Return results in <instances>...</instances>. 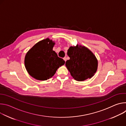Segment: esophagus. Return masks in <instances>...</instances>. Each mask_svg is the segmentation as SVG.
Returning <instances> with one entry per match:
<instances>
[{
  "instance_id": "1",
  "label": "esophagus",
  "mask_w": 126,
  "mask_h": 126,
  "mask_svg": "<svg viewBox=\"0 0 126 126\" xmlns=\"http://www.w3.org/2000/svg\"><path fill=\"white\" fill-rule=\"evenodd\" d=\"M63 59H64V60L66 62V60H67V58H66V57H64V58H63Z\"/></svg>"
}]
</instances>
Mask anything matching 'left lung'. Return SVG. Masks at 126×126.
I'll return each instance as SVG.
<instances>
[{
    "instance_id": "obj_1",
    "label": "left lung",
    "mask_w": 126,
    "mask_h": 126,
    "mask_svg": "<svg viewBox=\"0 0 126 126\" xmlns=\"http://www.w3.org/2000/svg\"><path fill=\"white\" fill-rule=\"evenodd\" d=\"M70 59L65 65L71 76L78 81L91 78L96 72L98 61L94 54L85 46H71L67 51Z\"/></svg>"
}]
</instances>
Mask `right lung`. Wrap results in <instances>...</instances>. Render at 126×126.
<instances>
[{
	"instance_id": "obj_1",
	"label": "right lung",
	"mask_w": 126,
	"mask_h": 126,
	"mask_svg": "<svg viewBox=\"0 0 126 126\" xmlns=\"http://www.w3.org/2000/svg\"><path fill=\"white\" fill-rule=\"evenodd\" d=\"M54 42L49 38L35 44L26 53L24 64L29 74L34 78L44 81L51 78L58 68L65 64L53 50Z\"/></svg>"
}]
</instances>
